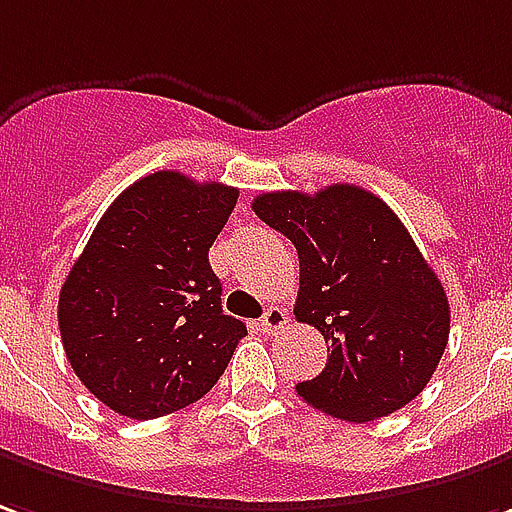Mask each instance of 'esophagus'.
<instances>
[{"label":"esophagus","mask_w":512,"mask_h":512,"mask_svg":"<svg viewBox=\"0 0 512 512\" xmlns=\"http://www.w3.org/2000/svg\"><path fill=\"white\" fill-rule=\"evenodd\" d=\"M285 321H288V313L282 307H268L263 318H260V330L266 332V335H274V332L285 327Z\"/></svg>","instance_id":"esophagus-1"}]
</instances>
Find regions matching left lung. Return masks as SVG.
<instances>
[{
    "label": "left lung",
    "instance_id": "obj_1",
    "mask_svg": "<svg viewBox=\"0 0 512 512\" xmlns=\"http://www.w3.org/2000/svg\"><path fill=\"white\" fill-rule=\"evenodd\" d=\"M252 210L296 246L293 316L330 343L324 371L296 393L357 424L413 402L449 341V299L391 207L335 182L260 194Z\"/></svg>",
    "mask_w": 512,
    "mask_h": 512
}]
</instances>
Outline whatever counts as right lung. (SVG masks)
<instances>
[{
  "mask_svg": "<svg viewBox=\"0 0 512 512\" xmlns=\"http://www.w3.org/2000/svg\"><path fill=\"white\" fill-rule=\"evenodd\" d=\"M238 188L155 171L116 196L60 288L74 374L119 416H169L224 374L246 324L224 316L207 252Z\"/></svg>",
  "mask_w": 512,
  "mask_h": 512,
  "instance_id": "obj_1",
  "label": "right lung"
}]
</instances>
